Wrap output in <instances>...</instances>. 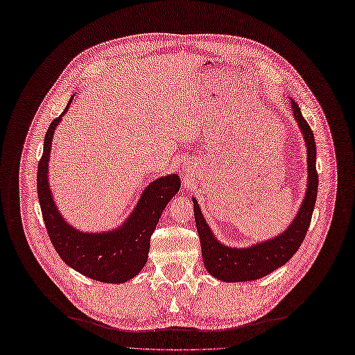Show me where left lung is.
<instances>
[{
    "label": "left lung",
    "mask_w": 355,
    "mask_h": 355,
    "mask_svg": "<svg viewBox=\"0 0 355 355\" xmlns=\"http://www.w3.org/2000/svg\"><path fill=\"white\" fill-rule=\"evenodd\" d=\"M292 110L300 132L305 137L308 153V187L296 218L283 234L268 241L245 247V249H232V247L223 245L216 240L209 225L204 220L197 201L192 200L194 201V216L200 235L204 265H206V270L210 275L219 278L222 282H250L271 274L277 268L290 261V257L296 253L305 239L311 218H313L318 189V175L315 168L317 148L314 133L295 101H292Z\"/></svg>",
    "instance_id": "1"
}]
</instances>
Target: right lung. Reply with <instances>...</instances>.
<instances>
[{
	"label": "right lung",
	"mask_w": 355,
	"mask_h": 355,
	"mask_svg": "<svg viewBox=\"0 0 355 355\" xmlns=\"http://www.w3.org/2000/svg\"><path fill=\"white\" fill-rule=\"evenodd\" d=\"M71 102L72 98L65 112ZM62 115L49 127L37 171L38 200L49 237L63 262L75 271L102 283L128 282L145 266L151 235L167 202L179 191L180 179L178 175H168L154 180L144 191L135 211L120 228L94 234L75 230L60 216L47 180L53 133Z\"/></svg>",
	"instance_id": "1"
}]
</instances>
